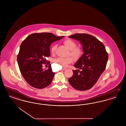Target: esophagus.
<instances>
[{
	"label": "esophagus",
	"mask_w": 126,
	"mask_h": 126,
	"mask_svg": "<svg viewBox=\"0 0 126 126\" xmlns=\"http://www.w3.org/2000/svg\"><path fill=\"white\" fill-rule=\"evenodd\" d=\"M65 69H66V68H63L61 69V70H62V71H64V70H65Z\"/></svg>",
	"instance_id": "1"
}]
</instances>
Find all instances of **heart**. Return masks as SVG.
Returning a JSON list of instances; mask_svg holds the SVG:
<instances>
[{
  "label": "heart",
  "mask_w": 126,
  "mask_h": 126,
  "mask_svg": "<svg viewBox=\"0 0 126 126\" xmlns=\"http://www.w3.org/2000/svg\"><path fill=\"white\" fill-rule=\"evenodd\" d=\"M63 43L70 50L68 56H71L75 59H78L81 57L83 54V50L81 48L77 47L76 43L70 39H65L63 41ZM57 48V45L53 44L50 48V51L54 54ZM73 62V58L71 56L67 58H59L55 60V63L63 67L67 66L69 64Z\"/></svg>",
  "instance_id": "heart-1"
}]
</instances>
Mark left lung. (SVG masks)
Listing matches in <instances>:
<instances>
[{"mask_svg":"<svg viewBox=\"0 0 126 126\" xmlns=\"http://www.w3.org/2000/svg\"><path fill=\"white\" fill-rule=\"evenodd\" d=\"M69 37L80 42L84 54L74 65V67L81 71L73 70V75L68 79V81L77 90H89L96 83L105 70L108 54L103 44L91 35L76 33Z\"/></svg>","mask_w":126,"mask_h":126,"instance_id":"1","label":"left lung"}]
</instances>
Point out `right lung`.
Segmentation results:
<instances>
[{"label": "right lung", "mask_w": 126, "mask_h": 126, "mask_svg": "<svg viewBox=\"0 0 126 126\" xmlns=\"http://www.w3.org/2000/svg\"><path fill=\"white\" fill-rule=\"evenodd\" d=\"M63 37L51 33H36L23 40L17 60L21 73L30 86L42 89L50 84L55 73L52 72L51 64L47 69H43L42 65L50 64L46 58L50 56V45Z\"/></svg>", "instance_id": "obj_1"}]
</instances>
